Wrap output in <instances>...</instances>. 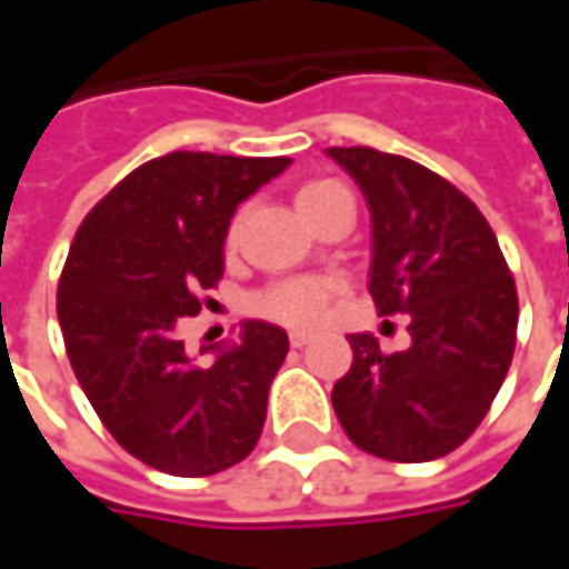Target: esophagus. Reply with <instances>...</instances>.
<instances>
[{
  "label": "esophagus",
  "mask_w": 569,
  "mask_h": 569,
  "mask_svg": "<svg viewBox=\"0 0 569 569\" xmlns=\"http://www.w3.org/2000/svg\"><path fill=\"white\" fill-rule=\"evenodd\" d=\"M288 341H291V348H307V345L313 341V336H310V332H291Z\"/></svg>",
  "instance_id": "1"
}]
</instances>
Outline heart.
<instances>
[{
  "instance_id": "heart-1",
  "label": "heart",
  "mask_w": 569,
  "mask_h": 569,
  "mask_svg": "<svg viewBox=\"0 0 569 569\" xmlns=\"http://www.w3.org/2000/svg\"><path fill=\"white\" fill-rule=\"evenodd\" d=\"M339 199H351V196L336 180H310V183H303V187L297 189L295 196L300 214L310 224H317L319 214L326 208L336 206ZM240 224H243V214H237L228 224L230 250L240 240ZM336 295H339V281L303 274V278H284V281H274L269 288H262L250 300V307L256 317L272 319V322H281V326H291V329H313L319 319L326 317V310L336 300Z\"/></svg>"
}]
</instances>
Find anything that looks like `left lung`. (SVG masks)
I'll use <instances>...</instances> for the list:
<instances>
[{
    "mask_svg": "<svg viewBox=\"0 0 569 569\" xmlns=\"http://www.w3.org/2000/svg\"><path fill=\"white\" fill-rule=\"evenodd\" d=\"M373 214L370 297L408 313L411 348L348 336L355 361L332 389L348 440L389 462H430L485 421L510 370L519 297L488 218L466 192L402 154L329 148Z\"/></svg>",
    "mask_w": 569,
    "mask_h": 569,
    "instance_id": "1",
    "label": "left lung"
}]
</instances>
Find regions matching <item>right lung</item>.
I'll return each mask as SVG.
<instances>
[{
  "instance_id": "right-lung-1",
  "label": "right lung",
  "mask_w": 569,
  "mask_h": 569,
  "mask_svg": "<svg viewBox=\"0 0 569 569\" xmlns=\"http://www.w3.org/2000/svg\"><path fill=\"white\" fill-rule=\"evenodd\" d=\"M291 158L170 151L122 177L78 228L56 313L78 382L129 456L177 478L243 462L259 443L284 329L250 319L211 367L180 329L224 274L233 208Z\"/></svg>"
}]
</instances>
